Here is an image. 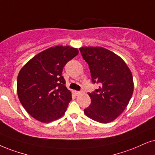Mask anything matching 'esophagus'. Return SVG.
<instances>
[{
    "mask_svg": "<svg viewBox=\"0 0 155 155\" xmlns=\"http://www.w3.org/2000/svg\"><path fill=\"white\" fill-rule=\"evenodd\" d=\"M83 93V91H75V94L77 96H79V95H81V94Z\"/></svg>",
    "mask_w": 155,
    "mask_h": 155,
    "instance_id": "1",
    "label": "esophagus"
}]
</instances>
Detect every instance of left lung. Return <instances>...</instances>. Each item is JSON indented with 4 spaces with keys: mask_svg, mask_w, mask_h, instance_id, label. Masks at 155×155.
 Instances as JSON below:
<instances>
[{
    "mask_svg": "<svg viewBox=\"0 0 155 155\" xmlns=\"http://www.w3.org/2000/svg\"><path fill=\"white\" fill-rule=\"evenodd\" d=\"M93 83L101 84L89 93L91 104L84 109L88 117L107 124L116 119L127 107L134 91L132 72L118 55L102 47H81Z\"/></svg>",
    "mask_w": 155,
    "mask_h": 155,
    "instance_id": "1",
    "label": "left lung"
}]
</instances>
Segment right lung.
Instances as JSON below:
<instances>
[{"label":"right lung","instance_id":"add662e5","mask_svg":"<svg viewBox=\"0 0 155 155\" xmlns=\"http://www.w3.org/2000/svg\"><path fill=\"white\" fill-rule=\"evenodd\" d=\"M79 51L71 46L51 47L23 66L17 79L19 100L31 117L44 123L59 119L71 100L62 71Z\"/></svg>","mask_w":155,"mask_h":155}]
</instances>
